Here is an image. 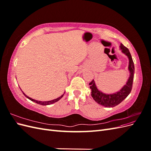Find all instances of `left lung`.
<instances>
[{"label":"left lung","instance_id":"8db88e82","mask_svg":"<svg viewBox=\"0 0 151 151\" xmlns=\"http://www.w3.org/2000/svg\"><path fill=\"white\" fill-rule=\"evenodd\" d=\"M120 48L122 52L124 53L129 58V70L130 74L129 80H128L127 84L123 86V88H122V89L118 91V92L114 94H106L103 93L98 89L95 85L94 80H93L89 83L90 88L91 89V96H92V97L94 99V101L99 104H101V106L104 107L111 108L119 104L130 93L132 89V86H133L135 72V67L133 60H132L131 54L129 49L122 43L120 45Z\"/></svg>","mask_w":151,"mask_h":151}]
</instances>
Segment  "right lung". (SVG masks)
<instances>
[{"label":"right lung","instance_id":"right-lung-1","mask_svg":"<svg viewBox=\"0 0 151 151\" xmlns=\"http://www.w3.org/2000/svg\"><path fill=\"white\" fill-rule=\"evenodd\" d=\"M22 93H23V94L26 97V98H28L29 99H30L31 101H33V102H35V103H38V104H41V105H48V104H53V103H55V102H57L58 100H60L62 97H63V94H64V93H63L61 96H60L59 98H57V99H53V100H51V101H37V100H35V99H31V98H29V97H28V96H27L22 92Z\"/></svg>","mask_w":151,"mask_h":151}]
</instances>
